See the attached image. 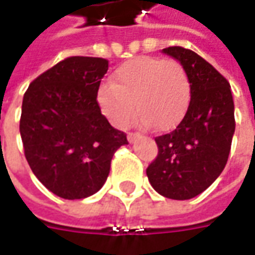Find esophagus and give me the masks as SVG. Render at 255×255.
<instances>
[{
    "instance_id": "esophagus-1",
    "label": "esophagus",
    "mask_w": 255,
    "mask_h": 255,
    "mask_svg": "<svg viewBox=\"0 0 255 255\" xmlns=\"http://www.w3.org/2000/svg\"><path fill=\"white\" fill-rule=\"evenodd\" d=\"M137 137H139L138 132H128V135H127V138L129 142H132V141L137 138Z\"/></svg>"
}]
</instances>
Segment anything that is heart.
I'll return each mask as SVG.
<instances>
[{
  "instance_id": "heart-1",
  "label": "heart",
  "mask_w": 255,
  "mask_h": 255,
  "mask_svg": "<svg viewBox=\"0 0 255 255\" xmlns=\"http://www.w3.org/2000/svg\"><path fill=\"white\" fill-rule=\"evenodd\" d=\"M97 100L116 127H127L135 104L138 126L171 129L188 110L191 83L181 62L138 57L117 68L111 84L98 88Z\"/></svg>"
}]
</instances>
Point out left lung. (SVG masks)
Returning a JSON list of instances; mask_svg holds the SVG:
<instances>
[{
    "instance_id": "obj_1",
    "label": "left lung",
    "mask_w": 255,
    "mask_h": 255,
    "mask_svg": "<svg viewBox=\"0 0 255 255\" xmlns=\"http://www.w3.org/2000/svg\"><path fill=\"white\" fill-rule=\"evenodd\" d=\"M183 64L191 83V101L171 132L155 137L158 154L147 167L152 188L172 200L201 194L223 172L236 129L234 101L227 80L183 47L162 50Z\"/></svg>"
}]
</instances>
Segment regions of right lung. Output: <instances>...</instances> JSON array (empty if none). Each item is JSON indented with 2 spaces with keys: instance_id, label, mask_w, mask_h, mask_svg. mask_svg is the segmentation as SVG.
I'll list each match as a JSON object with an SVG mask.
<instances>
[{
  "instance_id": "right-lung-1",
  "label": "right lung",
  "mask_w": 255,
  "mask_h": 255,
  "mask_svg": "<svg viewBox=\"0 0 255 255\" xmlns=\"http://www.w3.org/2000/svg\"><path fill=\"white\" fill-rule=\"evenodd\" d=\"M106 58L68 57L42 72L22 100L19 132L32 172L65 200L95 194L127 134L111 127L97 101Z\"/></svg>"
}]
</instances>
